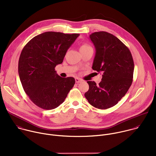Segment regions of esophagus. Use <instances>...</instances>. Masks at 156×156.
Returning a JSON list of instances; mask_svg holds the SVG:
<instances>
[{
	"mask_svg": "<svg viewBox=\"0 0 156 156\" xmlns=\"http://www.w3.org/2000/svg\"><path fill=\"white\" fill-rule=\"evenodd\" d=\"M75 81L76 83H81L82 81V80L78 78H75Z\"/></svg>",
	"mask_w": 156,
	"mask_h": 156,
	"instance_id": "1",
	"label": "esophagus"
}]
</instances>
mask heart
Wrapping results in <instances>:
<instances>
[{"mask_svg": "<svg viewBox=\"0 0 156 156\" xmlns=\"http://www.w3.org/2000/svg\"><path fill=\"white\" fill-rule=\"evenodd\" d=\"M91 48L90 46H89L88 44H83V45L81 46L80 48V50L81 51V50H84V49H86L87 48Z\"/></svg>", "mask_w": 156, "mask_h": 156, "instance_id": "b5f03b06", "label": "heart"}]
</instances>
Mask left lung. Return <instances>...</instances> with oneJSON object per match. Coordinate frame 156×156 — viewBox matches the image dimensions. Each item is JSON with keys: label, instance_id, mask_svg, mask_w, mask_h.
Returning <instances> with one entry per match:
<instances>
[{"label": "left lung", "instance_id": "obj_1", "mask_svg": "<svg viewBox=\"0 0 156 156\" xmlns=\"http://www.w3.org/2000/svg\"><path fill=\"white\" fill-rule=\"evenodd\" d=\"M90 37L96 51L92 69L103 74L99 84L87 81L89 90L84 96L93 107L107 109L115 105L129 90L134 62L129 49L113 34L99 31L92 33Z\"/></svg>", "mask_w": 156, "mask_h": 156}]
</instances>
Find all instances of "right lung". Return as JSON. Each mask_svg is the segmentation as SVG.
Instances as JSON below:
<instances>
[{
	"label": "right lung",
	"instance_id": "right-lung-1",
	"mask_svg": "<svg viewBox=\"0 0 156 156\" xmlns=\"http://www.w3.org/2000/svg\"><path fill=\"white\" fill-rule=\"evenodd\" d=\"M79 36L45 32L31 39L22 50L18 61L20 79L25 92L39 107L57 108L73 87L75 78L60 77L55 67L62 63L66 51Z\"/></svg>",
	"mask_w": 156,
	"mask_h": 156
}]
</instances>
